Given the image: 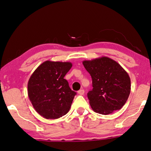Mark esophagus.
<instances>
[{
	"label": "esophagus",
	"instance_id": "esophagus-1",
	"mask_svg": "<svg viewBox=\"0 0 151 151\" xmlns=\"http://www.w3.org/2000/svg\"><path fill=\"white\" fill-rule=\"evenodd\" d=\"M78 94H80V95H81V96L84 95V90L83 89L80 90L79 91H78Z\"/></svg>",
	"mask_w": 151,
	"mask_h": 151
}]
</instances>
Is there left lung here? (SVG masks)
<instances>
[{"mask_svg":"<svg viewBox=\"0 0 151 151\" xmlns=\"http://www.w3.org/2000/svg\"><path fill=\"white\" fill-rule=\"evenodd\" d=\"M82 63L92 79L93 89L88 93V97L93 111L107 115L122 108L131 90L128 73L107 57L85 60Z\"/></svg>","mask_w":151,"mask_h":151,"instance_id":"1","label":"left lung"}]
</instances>
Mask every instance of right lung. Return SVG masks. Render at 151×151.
I'll return each instance as SVG.
<instances>
[{"label":"right lung","mask_w":151,"mask_h":151,"mask_svg":"<svg viewBox=\"0 0 151 151\" xmlns=\"http://www.w3.org/2000/svg\"><path fill=\"white\" fill-rule=\"evenodd\" d=\"M71 67L70 62L46 61L29 80V98L35 111L46 119H59L71 107L76 93L64 78Z\"/></svg>","instance_id":"obj_1"}]
</instances>
